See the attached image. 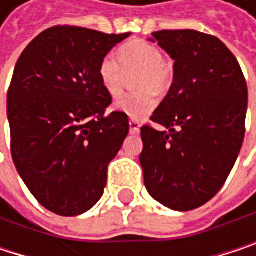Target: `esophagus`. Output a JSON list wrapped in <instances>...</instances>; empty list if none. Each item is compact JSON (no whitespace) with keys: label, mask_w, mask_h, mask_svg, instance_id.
<instances>
[{"label":"esophagus","mask_w":256,"mask_h":256,"mask_svg":"<svg viewBox=\"0 0 256 256\" xmlns=\"http://www.w3.org/2000/svg\"><path fill=\"white\" fill-rule=\"evenodd\" d=\"M128 126H130V133H132V134H138V133H139V130H140L139 123H138V122H134V120H130V122H128Z\"/></svg>","instance_id":"esophagus-1"}]
</instances>
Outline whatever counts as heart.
Here are the masks:
<instances>
[{
	"mask_svg": "<svg viewBox=\"0 0 256 256\" xmlns=\"http://www.w3.org/2000/svg\"><path fill=\"white\" fill-rule=\"evenodd\" d=\"M122 69L124 72H138L133 78V88L139 92L122 96L116 102V108L133 120H142L157 105L154 94L164 96L172 88L174 65L162 58L160 48L152 42L145 40L128 41L118 48V62L108 54L99 64L100 84L111 96L122 93Z\"/></svg>",
	"mask_w": 256,
	"mask_h": 256,
	"instance_id": "obj_1",
	"label": "heart"
}]
</instances>
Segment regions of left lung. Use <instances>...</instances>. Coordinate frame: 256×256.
<instances>
[{
  "mask_svg": "<svg viewBox=\"0 0 256 256\" xmlns=\"http://www.w3.org/2000/svg\"><path fill=\"white\" fill-rule=\"evenodd\" d=\"M157 42L174 59V84L151 120L166 130L140 128L139 162L150 196L186 212L208 203L238 157L248 110L240 65L216 36L192 30H158Z\"/></svg>",
  "mask_w": 256,
  "mask_h": 256,
  "instance_id": "1",
  "label": "left lung"
}]
</instances>
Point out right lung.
Wrapping results in <instances>:
<instances>
[{"mask_svg": "<svg viewBox=\"0 0 256 256\" xmlns=\"http://www.w3.org/2000/svg\"><path fill=\"white\" fill-rule=\"evenodd\" d=\"M128 34L54 26L20 54L7 93L12 156L32 196L50 212L77 216L102 197L110 162L128 133L123 112L105 114L111 94L100 60Z\"/></svg>", "mask_w": 256, "mask_h": 256, "instance_id": "right-lung-1", "label": "right lung"}]
</instances>
